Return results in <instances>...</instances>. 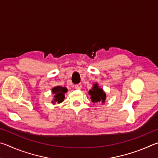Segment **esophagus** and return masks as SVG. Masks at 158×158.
I'll return each mask as SVG.
<instances>
[{
    "label": "esophagus",
    "instance_id": "34e87169",
    "mask_svg": "<svg viewBox=\"0 0 158 158\" xmlns=\"http://www.w3.org/2000/svg\"><path fill=\"white\" fill-rule=\"evenodd\" d=\"M74 88H75V89H77V90H80L81 89V85L80 84H77V85H74Z\"/></svg>",
    "mask_w": 158,
    "mask_h": 158
}]
</instances>
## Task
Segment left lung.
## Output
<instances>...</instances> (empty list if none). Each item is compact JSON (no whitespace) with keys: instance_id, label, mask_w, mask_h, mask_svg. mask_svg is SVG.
Segmentation results:
<instances>
[{"instance_id":"left-lung-1","label":"left lung","mask_w":158,"mask_h":158,"mask_svg":"<svg viewBox=\"0 0 158 158\" xmlns=\"http://www.w3.org/2000/svg\"><path fill=\"white\" fill-rule=\"evenodd\" d=\"M89 95H90V98H91L92 101L93 102H105L106 100V94L103 91V90L100 89L98 87V84H94V86L93 87L92 90H89Z\"/></svg>"}]
</instances>
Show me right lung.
Masks as SVG:
<instances>
[{"label": "right lung", "mask_w": 158, "mask_h": 158, "mask_svg": "<svg viewBox=\"0 0 158 158\" xmlns=\"http://www.w3.org/2000/svg\"><path fill=\"white\" fill-rule=\"evenodd\" d=\"M68 91L66 88L62 86H56L52 89V92L54 95V100L52 101L53 104L55 102L60 103L65 99V93Z\"/></svg>", "instance_id": "right-lung-1"}]
</instances>
